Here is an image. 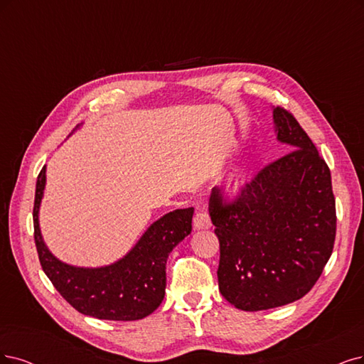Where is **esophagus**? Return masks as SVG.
Returning <instances> with one entry per match:
<instances>
[{
  "label": "esophagus",
  "instance_id": "esophagus-1",
  "mask_svg": "<svg viewBox=\"0 0 364 364\" xmlns=\"http://www.w3.org/2000/svg\"><path fill=\"white\" fill-rule=\"evenodd\" d=\"M211 226V219L207 211H196L193 218V228L195 230H208Z\"/></svg>",
  "mask_w": 364,
  "mask_h": 364
}]
</instances>
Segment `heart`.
Here are the masks:
<instances>
[{"mask_svg": "<svg viewBox=\"0 0 364 364\" xmlns=\"http://www.w3.org/2000/svg\"><path fill=\"white\" fill-rule=\"evenodd\" d=\"M245 186V175L243 173H234L232 177L230 178V181H228V193H231L232 196L240 193V191L243 189Z\"/></svg>", "mask_w": 364, "mask_h": 364, "instance_id": "heart-1", "label": "heart"}]
</instances>
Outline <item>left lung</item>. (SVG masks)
Listing matches in <instances>:
<instances>
[{
  "label": "left lung",
  "mask_w": 364,
  "mask_h": 364,
  "mask_svg": "<svg viewBox=\"0 0 364 364\" xmlns=\"http://www.w3.org/2000/svg\"><path fill=\"white\" fill-rule=\"evenodd\" d=\"M285 156L262 168L232 203L219 187L210 196V218L220 245L219 289L246 312L285 306L314 288L336 238L331 173L299 121L273 109Z\"/></svg>",
  "instance_id": "1"
}]
</instances>
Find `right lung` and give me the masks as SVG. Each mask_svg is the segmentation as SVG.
<instances>
[{
	"mask_svg": "<svg viewBox=\"0 0 364 364\" xmlns=\"http://www.w3.org/2000/svg\"><path fill=\"white\" fill-rule=\"evenodd\" d=\"M45 184L43 166L36 184L34 241L43 272L63 299L77 312L97 319L136 321L153 314L165 297L169 253L192 232L193 207L173 210L156 220L126 257L111 265L73 267L53 257L40 232Z\"/></svg>",
	"mask_w": 364,
	"mask_h": 364,
	"instance_id": "obj_1",
	"label": "right lung"
}]
</instances>
